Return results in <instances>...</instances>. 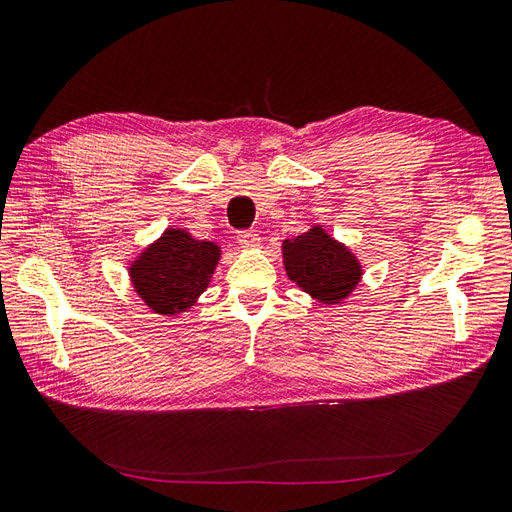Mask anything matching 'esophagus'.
I'll return each mask as SVG.
<instances>
[{
  "mask_svg": "<svg viewBox=\"0 0 512 512\" xmlns=\"http://www.w3.org/2000/svg\"><path fill=\"white\" fill-rule=\"evenodd\" d=\"M259 233L255 229H242L238 231V242L244 246V248H255L259 246Z\"/></svg>",
  "mask_w": 512,
  "mask_h": 512,
  "instance_id": "34e87169",
  "label": "esophagus"
}]
</instances>
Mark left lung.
Segmentation results:
<instances>
[{
    "mask_svg": "<svg viewBox=\"0 0 512 512\" xmlns=\"http://www.w3.org/2000/svg\"><path fill=\"white\" fill-rule=\"evenodd\" d=\"M283 261L290 279L322 303L346 298L361 279L357 259L322 229L283 242Z\"/></svg>",
    "mask_w": 512,
    "mask_h": 512,
    "instance_id": "8db88e82",
    "label": "left lung"
}]
</instances>
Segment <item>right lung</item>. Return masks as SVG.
Wrapping results in <instances>:
<instances>
[{
  "instance_id": "add662e5",
  "label": "right lung",
  "mask_w": 512,
  "mask_h": 512,
  "mask_svg": "<svg viewBox=\"0 0 512 512\" xmlns=\"http://www.w3.org/2000/svg\"><path fill=\"white\" fill-rule=\"evenodd\" d=\"M214 242L194 240L186 231L170 229L131 268L136 292L155 313L173 316L194 303L212 277L218 261Z\"/></svg>"
}]
</instances>
